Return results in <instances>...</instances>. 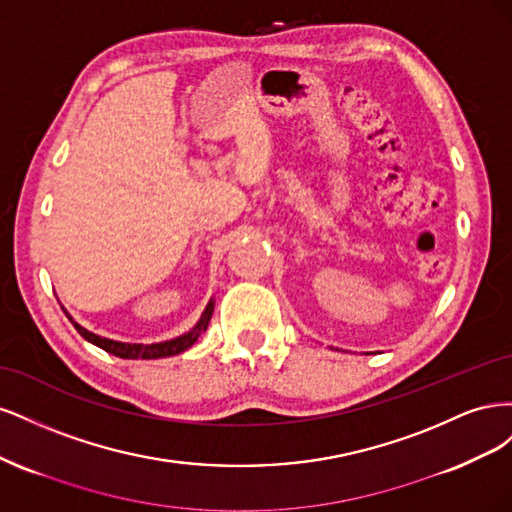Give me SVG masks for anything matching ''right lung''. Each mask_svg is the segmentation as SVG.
I'll return each mask as SVG.
<instances>
[{"mask_svg":"<svg viewBox=\"0 0 512 512\" xmlns=\"http://www.w3.org/2000/svg\"><path fill=\"white\" fill-rule=\"evenodd\" d=\"M211 314H213V303L207 305L203 318L198 320V324H196V327H194L190 333H185V335H181V337H177V339H170V342L149 344V346H145V344L113 342V339H106V337H100V335H96V333H91V331L83 329L81 324H76L70 316H68V318L72 320L74 329L79 331V333L87 339V342H91L94 346H98V348H102V350H106V352H111V354L119 356V359H162V356H173V354H179V352H183V350H188V348L196 342V339L200 337V333H203V331L207 329Z\"/></svg>","mask_w":512,"mask_h":512,"instance_id":"obj_1","label":"right lung"}]
</instances>
